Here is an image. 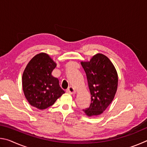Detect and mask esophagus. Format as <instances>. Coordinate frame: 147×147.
<instances>
[{"label":"esophagus","instance_id":"esophagus-1","mask_svg":"<svg viewBox=\"0 0 147 147\" xmlns=\"http://www.w3.org/2000/svg\"><path fill=\"white\" fill-rule=\"evenodd\" d=\"M67 92L68 93L71 94H74L76 93V91L74 90V89L73 88V87H69V88L67 89Z\"/></svg>","mask_w":147,"mask_h":147}]
</instances>
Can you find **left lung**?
I'll use <instances>...</instances> for the list:
<instances>
[{
    "label": "left lung",
    "instance_id": "obj_1",
    "mask_svg": "<svg viewBox=\"0 0 147 147\" xmlns=\"http://www.w3.org/2000/svg\"><path fill=\"white\" fill-rule=\"evenodd\" d=\"M86 72L91 102L83 109L89 117L102 113L113 101L118 86V75L112 62L108 57L98 53L90 61H81Z\"/></svg>",
    "mask_w": 147,
    "mask_h": 147
}]
</instances>
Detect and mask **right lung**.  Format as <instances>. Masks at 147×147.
Returning a JSON list of instances; mask_svg holds the SVG:
<instances>
[{"instance_id": "1", "label": "right lung", "mask_w": 147, "mask_h": 147, "mask_svg": "<svg viewBox=\"0 0 147 147\" xmlns=\"http://www.w3.org/2000/svg\"><path fill=\"white\" fill-rule=\"evenodd\" d=\"M56 65L49 54L41 53L31 59L23 72L24 96L31 106L41 110L53 105L65 93L59 80L52 75Z\"/></svg>"}]
</instances>
